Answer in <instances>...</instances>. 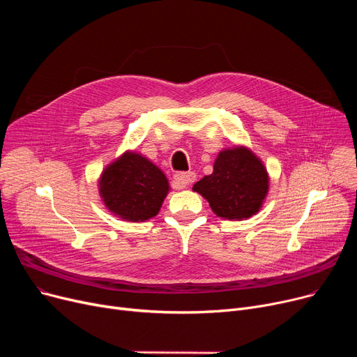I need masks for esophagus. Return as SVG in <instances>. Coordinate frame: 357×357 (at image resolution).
Returning <instances> with one entry per match:
<instances>
[{
	"label": "esophagus",
	"instance_id": "obj_1",
	"mask_svg": "<svg viewBox=\"0 0 357 357\" xmlns=\"http://www.w3.org/2000/svg\"><path fill=\"white\" fill-rule=\"evenodd\" d=\"M175 183L179 186V188H186V186L191 185L195 181V174L194 172H179L174 175Z\"/></svg>",
	"mask_w": 357,
	"mask_h": 357
}]
</instances>
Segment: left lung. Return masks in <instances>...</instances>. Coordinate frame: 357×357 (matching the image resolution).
I'll return each mask as SVG.
<instances>
[{"label":"left lung","mask_w":357,"mask_h":357,"mask_svg":"<svg viewBox=\"0 0 357 357\" xmlns=\"http://www.w3.org/2000/svg\"><path fill=\"white\" fill-rule=\"evenodd\" d=\"M192 191L208 201L214 214L224 220H245L264 205L269 191L266 167L246 146L224 149L214 160V171Z\"/></svg>","instance_id":"obj_1"}]
</instances>
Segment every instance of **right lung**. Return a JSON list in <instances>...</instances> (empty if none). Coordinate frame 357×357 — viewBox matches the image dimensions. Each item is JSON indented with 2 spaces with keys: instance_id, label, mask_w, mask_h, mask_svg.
Returning <instances> with one entry per match:
<instances>
[{
  "instance_id": "add662e5",
  "label": "right lung",
  "mask_w": 357,
  "mask_h": 357,
  "mask_svg": "<svg viewBox=\"0 0 357 357\" xmlns=\"http://www.w3.org/2000/svg\"><path fill=\"white\" fill-rule=\"evenodd\" d=\"M169 190L160 169L135 150L105 166L98 179V192L108 211L133 222L158 215Z\"/></svg>"
}]
</instances>
